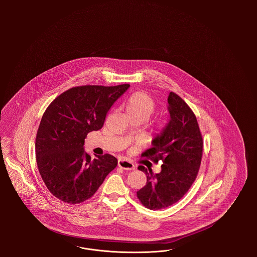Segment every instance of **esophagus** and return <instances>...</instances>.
<instances>
[{"instance_id":"obj_1","label":"esophagus","mask_w":257,"mask_h":257,"mask_svg":"<svg viewBox=\"0 0 257 257\" xmlns=\"http://www.w3.org/2000/svg\"><path fill=\"white\" fill-rule=\"evenodd\" d=\"M117 165L122 170H126V171H133V170H135V165L130 160H128L126 158L118 159L117 160Z\"/></svg>"}]
</instances>
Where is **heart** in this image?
I'll return each mask as SVG.
<instances>
[{
    "mask_svg": "<svg viewBox=\"0 0 257 257\" xmlns=\"http://www.w3.org/2000/svg\"><path fill=\"white\" fill-rule=\"evenodd\" d=\"M125 110L129 117H139L147 120L155 110V101L144 92H136L126 101Z\"/></svg>",
    "mask_w": 257,
    "mask_h": 257,
    "instance_id": "obj_1",
    "label": "heart"
}]
</instances>
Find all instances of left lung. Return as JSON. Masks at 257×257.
Segmentation results:
<instances>
[{
    "instance_id": "8db88e82",
    "label": "left lung",
    "mask_w": 257,
    "mask_h": 257,
    "mask_svg": "<svg viewBox=\"0 0 257 257\" xmlns=\"http://www.w3.org/2000/svg\"><path fill=\"white\" fill-rule=\"evenodd\" d=\"M168 123L152 140V148L143 156L162 161L161 171L155 174L145 167L147 183L137 192L141 203L151 210L164 209L187 193L194 182L202 156V138L197 118L177 94L168 97Z\"/></svg>"
}]
</instances>
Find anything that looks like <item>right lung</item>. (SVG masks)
<instances>
[{
    "instance_id": "right-lung-1",
    "label": "right lung",
    "mask_w": 257,
    "mask_h": 257,
    "mask_svg": "<svg viewBox=\"0 0 257 257\" xmlns=\"http://www.w3.org/2000/svg\"><path fill=\"white\" fill-rule=\"evenodd\" d=\"M130 85L72 87L44 112L36 140L40 176L49 191L70 204L85 202L117 167L111 155L91 158L85 151L88 133L100 130L109 109Z\"/></svg>"
}]
</instances>
